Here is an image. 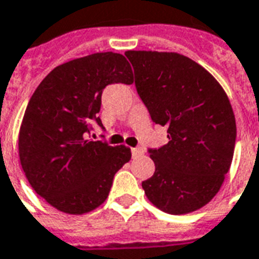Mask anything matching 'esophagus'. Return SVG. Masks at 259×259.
Instances as JSON below:
<instances>
[{"label": "esophagus", "instance_id": "1", "mask_svg": "<svg viewBox=\"0 0 259 259\" xmlns=\"http://www.w3.org/2000/svg\"><path fill=\"white\" fill-rule=\"evenodd\" d=\"M143 149L141 148H132V155L133 156H138V155H141L143 153Z\"/></svg>", "mask_w": 259, "mask_h": 259}]
</instances>
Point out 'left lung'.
Returning a JSON list of instances; mask_svg holds the SVG:
<instances>
[{"mask_svg":"<svg viewBox=\"0 0 259 259\" xmlns=\"http://www.w3.org/2000/svg\"><path fill=\"white\" fill-rule=\"evenodd\" d=\"M125 55L137 94L168 138L159 149H148L156 168L144 191L163 212H194L217 194L232 163L236 123L228 96L206 69L182 54Z\"/></svg>","mask_w":259,"mask_h":259,"instance_id":"8db88e82","label":"left lung"}]
</instances>
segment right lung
Here are the masks:
<instances>
[{
  "mask_svg": "<svg viewBox=\"0 0 259 259\" xmlns=\"http://www.w3.org/2000/svg\"><path fill=\"white\" fill-rule=\"evenodd\" d=\"M114 82H133L129 62L118 53H96L53 69L29 99L20 163L33 190L61 212L84 214L103 204L114 175L132 157L125 145L87 138L91 123L103 126L102 92Z\"/></svg>",
  "mask_w": 259,
  "mask_h": 259,
  "instance_id": "right-lung-1",
  "label": "right lung"
}]
</instances>
